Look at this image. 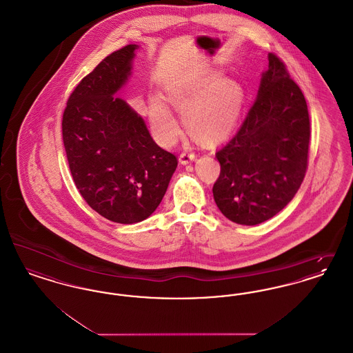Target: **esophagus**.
<instances>
[{
	"instance_id": "esophagus-1",
	"label": "esophagus",
	"mask_w": 353,
	"mask_h": 353,
	"mask_svg": "<svg viewBox=\"0 0 353 353\" xmlns=\"http://www.w3.org/2000/svg\"><path fill=\"white\" fill-rule=\"evenodd\" d=\"M194 159H196V154H194V153H189V152H183V153L179 156V161H180V164H183V165L189 164V163L193 161Z\"/></svg>"
}]
</instances>
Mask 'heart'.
I'll list each match as a JSON object with an SVG mask.
<instances>
[{
    "label": "heart",
    "instance_id": "heart-1",
    "mask_svg": "<svg viewBox=\"0 0 353 353\" xmlns=\"http://www.w3.org/2000/svg\"><path fill=\"white\" fill-rule=\"evenodd\" d=\"M164 99L181 114L188 134L200 144L213 145L234 131L246 94L236 79L223 78V72L216 70L196 81L169 84ZM148 118L157 140L172 145L180 134V124L168 105L150 98Z\"/></svg>",
    "mask_w": 353,
    "mask_h": 353
}]
</instances>
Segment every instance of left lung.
I'll return each instance as SVG.
<instances>
[{
  "label": "left lung",
  "instance_id": "obj_1",
  "mask_svg": "<svg viewBox=\"0 0 353 353\" xmlns=\"http://www.w3.org/2000/svg\"><path fill=\"white\" fill-rule=\"evenodd\" d=\"M310 117L302 90L269 54L256 99L234 137L216 153L213 196L221 213L258 225L279 213L301 188L308 164Z\"/></svg>",
  "mask_w": 353,
  "mask_h": 353
}]
</instances>
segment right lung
<instances>
[{"label": "right lung", "instance_id": "1", "mask_svg": "<svg viewBox=\"0 0 353 353\" xmlns=\"http://www.w3.org/2000/svg\"><path fill=\"white\" fill-rule=\"evenodd\" d=\"M137 45L105 57L68 98L62 136L84 201L101 217L136 223L163 200L177 159L160 148L143 118L115 97L128 81Z\"/></svg>", "mask_w": 353, "mask_h": 353}]
</instances>
